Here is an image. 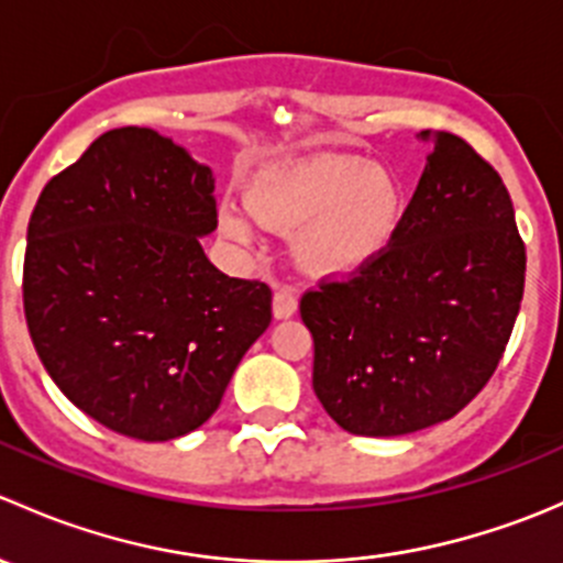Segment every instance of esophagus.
<instances>
[{
	"mask_svg": "<svg viewBox=\"0 0 563 563\" xmlns=\"http://www.w3.org/2000/svg\"><path fill=\"white\" fill-rule=\"evenodd\" d=\"M297 294L280 288V291H275V299H272V313H275V318H291L297 313Z\"/></svg>",
	"mask_w": 563,
	"mask_h": 563,
	"instance_id": "obj_1",
	"label": "esophagus"
}]
</instances>
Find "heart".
Listing matches in <instances>:
<instances>
[{
    "mask_svg": "<svg viewBox=\"0 0 563 563\" xmlns=\"http://www.w3.org/2000/svg\"><path fill=\"white\" fill-rule=\"evenodd\" d=\"M247 209L272 231H299V266L318 277L360 272L395 240L402 220V185L382 163L356 155H316L275 163L253 176ZM220 229L236 242L253 240V223L223 209Z\"/></svg>",
    "mask_w": 563,
    "mask_h": 563,
    "instance_id": "heart-1",
    "label": "heart"
}]
</instances>
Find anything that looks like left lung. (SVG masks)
<instances>
[{
    "instance_id": "8db88e82",
    "label": "left lung",
    "mask_w": 563,
    "mask_h": 563,
    "mask_svg": "<svg viewBox=\"0 0 563 563\" xmlns=\"http://www.w3.org/2000/svg\"><path fill=\"white\" fill-rule=\"evenodd\" d=\"M433 152L391 245L299 302L313 389L354 435H406L463 411L490 382L518 318L526 245L496 168L460 135Z\"/></svg>"
}]
</instances>
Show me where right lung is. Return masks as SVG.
Wrapping results in <instances>:
<instances>
[{"label": "right lung", "instance_id": "right-lung-1", "mask_svg": "<svg viewBox=\"0 0 563 563\" xmlns=\"http://www.w3.org/2000/svg\"><path fill=\"white\" fill-rule=\"evenodd\" d=\"M212 190V172L172 139L117 128L40 192L26 327L56 387L113 433L172 441L201 428L269 327L272 288L203 255Z\"/></svg>", "mask_w": 563, "mask_h": 563}]
</instances>
